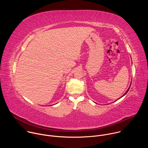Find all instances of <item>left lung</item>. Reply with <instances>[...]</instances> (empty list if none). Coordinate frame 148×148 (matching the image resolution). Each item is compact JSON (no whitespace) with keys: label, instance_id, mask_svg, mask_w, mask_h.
<instances>
[{"label":"left lung","instance_id":"1","mask_svg":"<svg viewBox=\"0 0 148 148\" xmlns=\"http://www.w3.org/2000/svg\"><path fill=\"white\" fill-rule=\"evenodd\" d=\"M131 85H130V87H129V88H128V90H127V91H126V92H125V94H123V95H122V97H123V96H124V95H125V94H126V93H127V92H128V91H129V90H130V87H131ZM119 99H120V98H119ZM118 99H117V100H118Z\"/></svg>","mask_w":148,"mask_h":148}]
</instances>
